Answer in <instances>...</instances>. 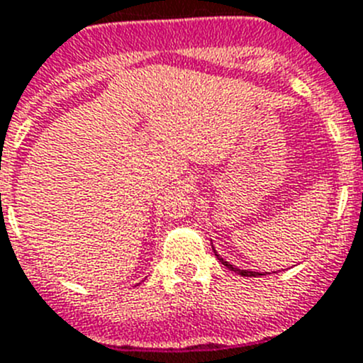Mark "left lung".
Returning <instances> with one entry per match:
<instances>
[{
	"label": "left lung",
	"instance_id": "obj_1",
	"mask_svg": "<svg viewBox=\"0 0 363 363\" xmlns=\"http://www.w3.org/2000/svg\"><path fill=\"white\" fill-rule=\"evenodd\" d=\"M216 256H218V255H216ZM218 259H220L221 264L225 265L227 269H230V271H234V272H238V274H242V277H259V272H255V271H243V269L233 267V265H230L229 262H223V258H220V256H218Z\"/></svg>",
	"mask_w": 363,
	"mask_h": 363
}]
</instances>
